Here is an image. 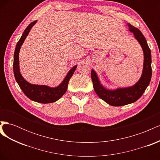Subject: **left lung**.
Wrapping results in <instances>:
<instances>
[{"label":"left lung","mask_w":160,"mask_h":160,"mask_svg":"<svg viewBox=\"0 0 160 160\" xmlns=\"http://www.w3.org/2000/svg\"><path fill=\"white\" fill-rule=\"evenodd\" d=\"M129 30L133 32L141 45L144 55L143 68L142 77L134 85L125 88H118L115 90L105 89L101 84L98 75L92 69L91 77L93 81V88L99 98L106 103L112 106H122L134 103L141 98L146 91L152 78V55L146 38L138 28L128 23Z\"/></svg>","instance_id":"1"}]
</instances>
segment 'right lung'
<instances>
[{"label":"right lung","instance_id":"right-lung-1","mask_svg":"<svg viewBox=\"0 0 160 160\" xmlns=\"http://www.w3.org/2000/svg\"><path fill=\"white\" fill-rule=\"evenodd\" d=\"M37 21H35L29 24V25L26 28L21 38L17 42L14 53L13 72L17 83L28 98L38 103H50L55 102L65 93L67 90L69 81L71 77L73 75L77 65L74 66L71 69H70L63 81H62V83L56 88H50V87L47 85L31 84L23 78L20 72V69H19V51H20L22 43L25 41L28 34L29 33L31 28L34 25H35Z\"/></svg>","mask_w":160,"mask_h":160}]
</instances>
